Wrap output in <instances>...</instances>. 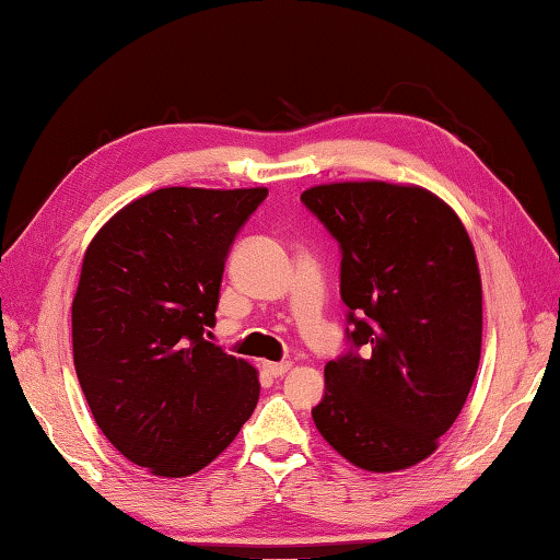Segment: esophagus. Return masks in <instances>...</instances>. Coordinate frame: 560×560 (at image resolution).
Masks as SVG:
<instances>
[{"label": "esophagus", "instance_id": "34e87169", "mask_svg": "<svg viewBox=\"0 0 560 560\" xmlns=\"http://www.w3.org/2000/svg\"><path fill=\"white\" fill-rule=\"evenodd\" d=\"M290 361H262V371L268 376H272V378H278V376H285L288 371H290Z\"/></svg>", "mask_w": 560, "mask_h": 560}]
</instances>
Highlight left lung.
Wrapping results in <instances>:
<instances>
[{
	"label": "left lung",
	"instance_id": "8db88e82",
	"mask_svg": "<svg viewBox=\"0 0 560 560\" xmlns=\"http://www.w3.org/2000/svg\"><path fill=\"white\" fill-rule=\"evenodd\" d=\"M300 199L339 241L354 347L325 366L315 425L366 472L423 463L463 410L482 354L472 241L457 213L416 184H319Z\"/></svg>",
	"mask_w": 560,
	"mask_h": 560
}]
</instances>
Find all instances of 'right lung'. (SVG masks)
<instances>
[{"label": "right lung", "mask_w": 560, "mask_h": 560, "mask_svg": "<svg viewBox=\"0 0 560 560\" xmlns=\"http://www.w3.org/2000/svg\"><path fill=\"white\" fill-rule=\"evenodd\" d=\"M268 196L166 186L122 206L83 255L73 364L97 428L156 477H189L258 406V371L203 339L229 248Z\"/></svg>", "instance_id": "1"}]
</instances>
